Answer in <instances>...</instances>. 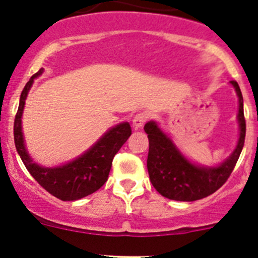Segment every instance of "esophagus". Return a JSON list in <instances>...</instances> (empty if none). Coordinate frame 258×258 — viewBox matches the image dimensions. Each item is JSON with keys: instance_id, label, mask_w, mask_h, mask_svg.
Wrapping results in <instances>:
<instances>
[{"instance_id": "esophagus-1", "label": "esophagus", "mask_w": 258, "mask_h": 258, "mask_svg": "<svg viewBox=\"0 0 258 258\" xmlns=\"http://www.w3.org/2000/svg\"><path fill=\"white\" fill-rule=\"evenodd\" d=\"M149 117H150V115L147 112L136 113V115H134V117H133L134 127H137V129H138V127H142L143 125H145V122L149 120Z\"/></svg>"}]
</instances>
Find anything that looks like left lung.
<instances>
[{"label":"left lung","mask_w":258,"mask_h":258,"mask_svg":"<svg viewBox=\"0 0 258 258\" xmlns=\"http://www.w3.org/2000/svg\"><path fill=\"white\" fill-rule=\"evenodd\" d=\"M231 85L235 88L239 98L238 122L240 134L236 149L221 165L208 168L190 163L169 137L160 131L156 122L150 121L145 125L150 143L147 156L150 181L163 197L178 202L203 199L216 192L232 173L244 146L245 118L240 88L236 81H231Z\"/></svg>","instance_id":"8db88e82"}]
</instances>
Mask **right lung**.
<instances>
[{
	"label": "right lung",
	"mask_w": 258,
	"mask_h": 258,
	"mask_svg": "<svg viewBox=\"0 0 258 258\" xmlns=\"http://www.w3.org/2000/svg\"><path fill=\"white\" fill-rule=\"evenodd\" d=\"M42 68L31 77L20 94L19 107L14 120V141L20 159L24 163L31 175L38 183L60 200H79L85 198L106 183L112 165L113 156L121 149V146L131 137L132 129L129 122H121L111 127L92 149L76 160L58 168H44L32 161L24 146L22 133V113L26 98L33 80L42 74Z\"/></svg>",
	"instance_id": "add662e5"
}]
</instances>
